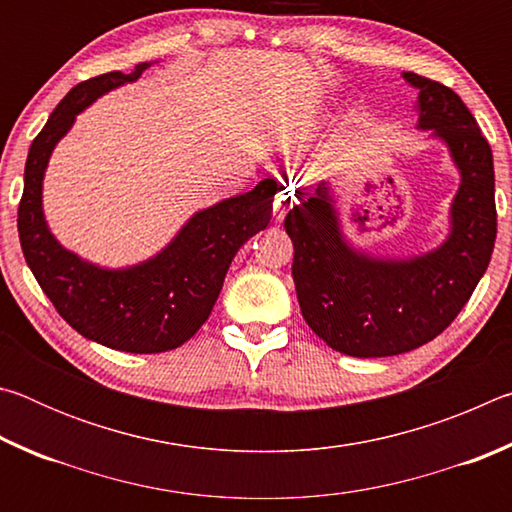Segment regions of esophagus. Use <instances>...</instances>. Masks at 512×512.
I'll return each mask as SVG.
<instances>
[{
  "label": "esophagus",
  "mask_w": 512,
  "mask_h": 512,
  "mask_svg": "<svg viewBox=\"0 0 512 512\" xmlns=\"http://www.w3.org/2000/svg\"><path fill=\"white\" fill-rule=\"evenodd\" d=\"M289 207H293V196L291 194L277 198V203H275V219H282V216L287 214Z\"/></svg>",
  "instance_id": "1"
}]
</instances>
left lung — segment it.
I'll use <instances>...</instances> for the list:
<instances>
[{
    "mask_svg": "<svg viewBox=\"0 0 512 512\" xmlns=\"http://www.w3.org/2000/svg\"><path fill=\"white\" fill-rule=\"evenodd\" d=\"M402 76L418 90V128L445 142L461 173L443 244L397 259L354 248L329 183L298 189L284 219L302 316L329 348L361 359L411 352L452 325L497 239L492 151L472 112L445 85L413 72Z\"/></svg>",
    "mask_w": 512,
    "mask_h": 512,
    "instance_id": "left-lung-1",
    "label": "left lung"
}]
</instances>
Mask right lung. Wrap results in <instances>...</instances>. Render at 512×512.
Returning a JSON list of instances; mask_svg holds the SVG:
<instances>
[{
    "label": "right lung",
    "instance_id": "obj_1",
    "mask_svg": "<svg viewBox=\"0 0 512 512\" xmlns=\"http://www.w3.org/2000/svg\"><path fill=\"white\" fill-rule=\"evenodd\" d=\"M146 67L151 63L137 65L131 74L94 76L58 103L29 149L17 207L24 259L58 314L85 339L133 354L167 352L192 339L212 314L237 250L271 221L277 192L275 180L266 178L246 194L205 207L158 255L126 268H103L60 246L42 212L51 153L79 112L140 79Z\"/></svg>",
    "mask_w": 512,
    "mask_h": 512
}]
</instances>
